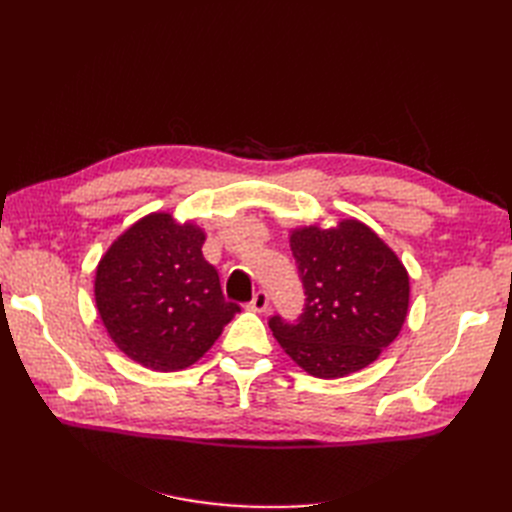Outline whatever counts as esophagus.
Instances as JSON below:
<instances>
[{"mask_svg": "<svg viewBox=\"0 0 512 512\" xmlns=\"http://www.w3.org/2000/svg\"><path fill=\"white\" fill-rule=\"evenodd\" d=\"M250 307L254 309V312H258V314L269 312V294H267L265 290H258V292L254 294V299H252Z\"/></svg>", "mask_w": 512, "mask_h": 512, "instance_id": "34e87169", "label": "esophagus"}]
</instances>
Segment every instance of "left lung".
I'll return each instance as SVG.
<instances>
[{"mask_svg":"<svg viewBox=\"0 0 512 512\" xmlns=\"http://www.w3.org/2000/svg\"><path fill=\"white\" fill-rule=\"evenodd\" d=\"M305 288L297 324L273 316L277 344L309 376L344 378L374 363L404 327L410 275L404 262L359 220L290 230Z\"/></svg>","mask_w":512,"mask_h":512,"instance_id":"1","label":"left lung"}]
</instances>
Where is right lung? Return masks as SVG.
Returning a JSON list of instances; mask_svg holds the SVG:
<instances>
[{
    "label": "right lung",
    "instance_id": "1",
    "mask_svg": "<svg viewBox=\"0 0 512 512\" xmlns=\"http://www.w3.org/2000/svg\"><path fill=\"white\" fill-rule=\"evenodd\" d=\"M205 230L158 211L111 243L96 269V307L115 346L153 371L194 365L239 312L203 256Z\"/></svg>",
    "mask_w": 512,
    "mask_h": 512
}]
</instances>
